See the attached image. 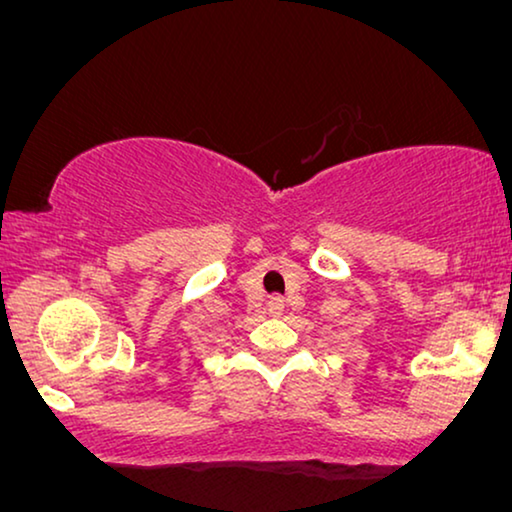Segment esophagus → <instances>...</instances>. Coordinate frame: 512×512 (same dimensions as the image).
I'll return each mask as SVG.
<instances>
[{
  "label": "esophagus",
  "mask_w": 512,
  "mask_h": 512,
  "mask_svg": "<svg viewBox=\"0 0 512 512\" xmlns=\"http://www.w3.org/2000/svg\"><path fill=\"white\" fill-rule=\"evenodd\" d=\"M268 311L272 316H281V311H284V298H279V295H272L270 302H268Z\"/></svg>",
  "instance_id": "obj_1"
}]
</instances>
